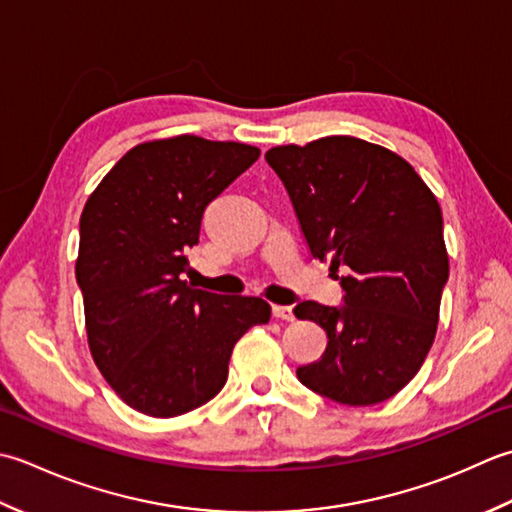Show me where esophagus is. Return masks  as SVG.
<instances>
[{
  "label": "esophagus",
  "instance_id": "34e87169",
  "mask_svg": "<svg viewBox=\"0 0 512 512\" xmlns=\"http://www.w3.org/2000/svg\"><path fill=\"white\" fill-rule=\"evenodd\" d=\"M271 314H274L278 320H287V322L296 320V316H294V309H291V307H285V305H274V307H271Z\"/></svg>",
  "mask_w": 512,
  "mask_h": 512
}]
</instances>
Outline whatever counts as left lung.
Masks as SVG:
<instances>
[{
	"mask_svg": "<svg viewBox=\"0 0 512 512\" xmlns=\"http://www.w3.org/2000/svg\"><path fill=\"white\" fill-rule=\"evenodd\" d=\"M265 159L311 256L344 271V307L307 300L294 309L329 338L298 380L349 406L393 398L420 371L440 320L448 280L440 203L400 154L356 137L276 145Z\"/></svg>",
	"mask_w": 512,
	"mask_h": 512,
	"instance_id": "1",
	"label": "left lung"
}]
</instances>
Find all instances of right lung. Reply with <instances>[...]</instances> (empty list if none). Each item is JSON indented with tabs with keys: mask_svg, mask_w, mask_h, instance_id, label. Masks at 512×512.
<instances>
[{
	"mask_svg": "<svg viewBox=\"0 0 512 512\" xmlns=\"http://www.w3.org/2000/svg\"><path fill=\"white\" fill-rule=\"evenodd\" d=\"M260 156L254 145L179 134L134 145L79 221L77 283L88 347L134 411L176 417L225 387L234 344L271 307L181 280L205 207Z\"/></svg>",
	"mask_w": 512,
	"mask_h": 512,
	"instance_id": "1",
	"label": "right lung"
}]
</instances>
